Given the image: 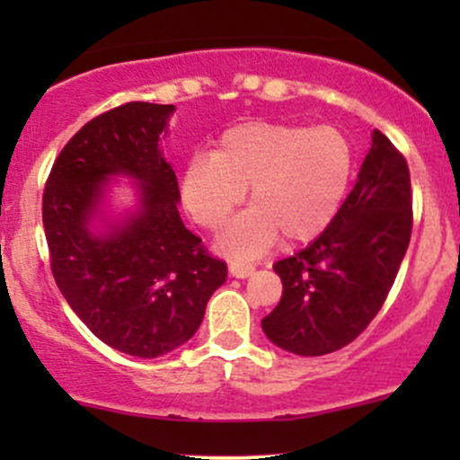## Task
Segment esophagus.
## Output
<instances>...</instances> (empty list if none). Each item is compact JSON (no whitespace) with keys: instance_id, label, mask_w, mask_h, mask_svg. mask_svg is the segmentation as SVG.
I'll list each match as a JSON object with an SVG mask.
<instances>
[{"instance_id":"obj_1","label":"esophagus","mask_w":460,"mask_h":460,"mask_svg":"<svg viewBox=\"0 0 460 460\" xmlns=\"http://www.w3.org/2000/svg\"><path fill=\"white\" fill-rule=\"evenodd\" d=\"M229 272H231V277H235V279H246V277H251L252 272H255V268L248 266V263L231 261L229 263Z\"/></svg>"}]
</instances>
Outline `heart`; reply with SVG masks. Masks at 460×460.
<instances>
[{"instance_id":"heart-1","label":"heart","mask_w":460,"mask_h":460,"mask_svg":"<svg viewBox=\"0 0 460 460\" xmlns=\"http://www.w3.org/2000/svg\"><path fill=\"white\" fill-rule=\"evenodd\" d=\"M355 175V146L341 129L251 120L220 134L212 155H194L181 177L183 205L205 229L226 223L237 205L252 208L218 237L234 260H252L279 237L314 240L335 220Z\"/></svg>"}]
</instances>
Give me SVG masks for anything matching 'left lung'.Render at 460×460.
Segmentation results:
<instances>
[{
    "mask_svg": "<svg viewBox=\"0 0 460 460\" xmlns=\"http://www.w3.org/2000/svg\"><path fill=\"white\" fill-rule=\"evenodd\" d=\"M413 229L404 155L374 129L372 149L335 220L296 255L274 263L283 296L261 329L274 346L320 357L355 341L376 318Z\"/></svg>",
    "mask_w": 460,
    "mask_h": 460,
    "instance_id": "1",
    "label": "left lung"
}]
</instances>
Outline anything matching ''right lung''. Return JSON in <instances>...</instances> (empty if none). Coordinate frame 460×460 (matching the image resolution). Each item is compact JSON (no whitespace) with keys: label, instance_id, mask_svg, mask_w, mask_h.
<instances>
[{"label":"right lung","instance_id":"obj_1","mask_svg":"<svg viewBox=\"0 0 460 460\" xmlns=\"http://www.w3.org/2000/svg\"><path fill=\"white\" fill-rule=\"evenodd\" d=\"M175 105L131 102L99 114L66 142L43 192L51 272L77 318L103 344L153 358L186 344L208 300L226 281L179 216L175 171L160 136ZM139 181L138 213L92 229L107 179Z\"/></svg>","mask_w":460,"mask_h":460}]
</instances>
